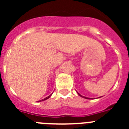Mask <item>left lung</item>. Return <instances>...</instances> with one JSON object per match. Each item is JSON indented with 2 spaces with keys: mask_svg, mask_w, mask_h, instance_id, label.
Segmentation results:
<instances>
[{
  "mask_svg": "<svg viewBox=\"0 0 129 129\" xmlns=\"http://www.w3.org/2000/svg\"><path fill=\"white\" fill-rule=\"evenodd\" d=\"M78 95H79V96H80L81 97H82V98H86V99H92V98H88V97H85V96H82V95H80V94H79L78 92Z\"/></svg>",
  "mask_w": 129,
  "mask_h": 129,
  "instance_id": "1",
  "label": "left lung"
}]
</instances>
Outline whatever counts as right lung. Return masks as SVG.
Wrapping results in <instances>:
<instances>
[{"mask_svg": "<svg viewBox=\"0 0 129 129\" xmlns=\"http://www.w3.org/2000/svg\"><path fill=\"white\" fill-rule=\"evenodd\" d=\"M51 95H52V94H51V95H49V96H47V97H46V98H44V99H42V100H39V101H38V102H41V101H43V100H46L47 99H48V98H49L51 97Z\"/></svg>", "mask_w": 129, "mask_h": 129, "instance_id": "right-lung-1", "label": "right lung"}]
</instances>
